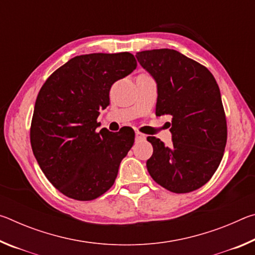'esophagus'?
I'll return each mask as SVG.
<instances>
[{
    "label": "esophagus",
    "mask_w": 255,
    "mask_h": 255,
    "mask_svg": "<svg viewBox=\"0 0 255 255\" xmlns=\"http://www.w3.org/2000/svg\"><path fill=\"white\" fill-rule=\"evenodd\" d=\"M146 138V136L144 133H141L139 131H136V140H144Z\"/></svg>",
    "instance_id": "obj_1"
}]
</instances>
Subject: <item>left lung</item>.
Returning a JSON list of instances; mask_svg holds the SVG:
<instances>
[{
	"label": "left lung",
	"mask_w": 255,
	"mask_h": 255,
	"mask_svg": "<svg viewBox=\"0 0 255 255\" xmlns=\"http://www.w3.org/2000/svg\"><path fill=\"white\" fill-rule=\"evenodd\" d=\"M137 60L157 83L156 116H172L171 146L147 137L148 173L174 193L201 188L223 158L227 124L221 91L208 68L173 49L139 51Z\"/></svg>",
	"instance_id": "left-lung-1"
}]
</instances>
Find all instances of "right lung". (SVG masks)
<instances>
[{"mask_svg":"<svg viewBox=\"0 0 255 255\" xmlns=\"http://www.w3.org/2000/svg\"><path fill=\"white\" fill-rule=\"evenodd\" d=\"M130 53L88 54L57 68L38 93L30 141L41 171L71 199L89 201L107 192L135 140L102 128L99 110L110 103L111 85L135 70ZM131 132V131H130Z\"/></svg>","mask_w":255,"mask_h":255,"instance_id":"add662e5","label":"right lung"}]
</instances>
